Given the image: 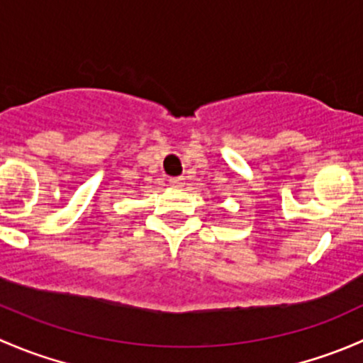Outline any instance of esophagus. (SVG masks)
I'll return each instance as SVG.
<instances>
[{
  "label": "esophagus",
  "instance_id": "esophagus-1",
  "mask_svg": "<svg viewBox=\"0 0 363 363\" xmlns=\"http://www.w3.org/2000/svg\"><path fill=\"white\" fill-rule=\"evenodd\" d=\"M168 182H170V186H174V188H182V186H184V179L182 177H172L168 179Z\"/></svg>",
  "mask_w": 363,
  "mask_h": 363
}]
</instances>
